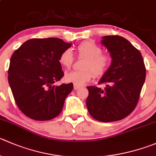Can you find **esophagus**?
Returning a JSON list of instances; mask_svg holds the SVG:
<instances>
[{
	"instance_id": "1",
	"label": "esophagus",
	"mask_w": 156,
	"mask_h": 156,
	"mask_svg": "<svg viewBox=\"0 0 156 156\" xmlns=\"http://www.w3.org/2000/svg\"><path fill=\"white\" fill-rule=\"evenodd\" d=\"M80 87H81V86L77 85V84H74V89H75V90H78V89H79Z\"/></svg>"
}]
</instances>
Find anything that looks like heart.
<instances>
[{
  "label": "heart",
  "instance_id": "1",
  "mask_svg": "<svg viewBox=\"0 0 156 156\" xmlns=\"http://www.w3.org/2000/svg\"><path fill=\"white\" fill-rule=\"evenodd\" d=\"M78 54L87 58L84 62L83 71H70L65 74V81L77 85H83L90 81L94 74L100 77L105 74L110 64L109 55L103 54V50L99 46L92 42H84L77 47ZM74 62L72 49H67L62 52L59 62L66 68H70Z\"/></svg>",
  "mask_w": 156,
  "mask_h": 156
}]
</instances>
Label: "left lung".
<instances>
[{"mask_svg": "<svg viewBox=\"0 0 156 156\" xmlns=\"http://www.w3.org/2000/svg\"><path fill=\"white\" fill-rule=\"evenodd\" d=\"M101 43L112 58L111 65L98 84L104 89L87 87L86 101L90 116L101 122L125 118L135 109L146 79V68L141 53L127 40L120 36H105Z\"/></svg>", "mask_w": 156, "mask_h": 156, "instance_id": "1", "label": "left lung"}]
</instances>
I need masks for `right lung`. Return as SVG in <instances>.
I'll list each match as a JSON object with an SVG mask.
<instances>
[{
    "mask_svg": "<svg viewBox=\"0 0 156 156\" xmlns=\"http://www.w3.org/2000/svg\"><path fill=\"white\" fill-rule=\"evenodd\" d=\"M71 46L58 38L32 39L12 55L8 82L16 105L30 118L49 120L62 110L73 84L54 83L64 76L59 57Z\"/></svg>",
    "mask_w": 156,
    "mask_h": 156,
    "instance_id": "1",
    "label": "right lung"
}]
</instances>
